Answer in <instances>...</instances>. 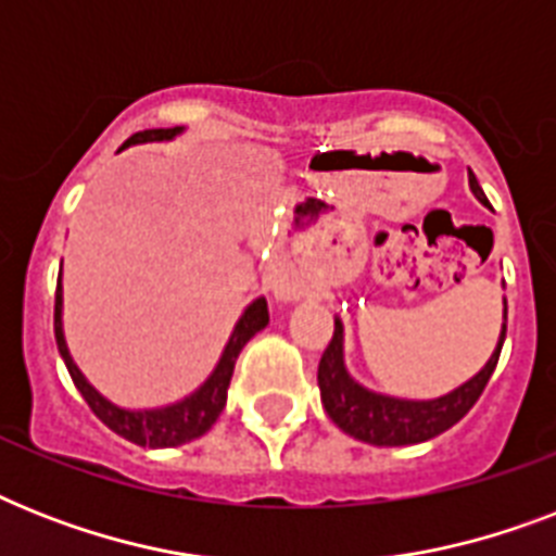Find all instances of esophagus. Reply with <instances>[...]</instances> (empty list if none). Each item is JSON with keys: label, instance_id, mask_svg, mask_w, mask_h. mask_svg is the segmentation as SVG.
<instances>
[{"label": "esophagus", "instance_id": "obj_1", "mask_svg": "<svg viewBox=\"0 0 556 556\" xmlns=\"http://www.w3.org/2000/svg\"><path fill=\"white\" fill-rule=\"evenodd\" d=\"M270 291H274V296H277L279 303H291V300H296V296H300V288H296V282L288 277H274V282H270Z\"/></svg>", "mask_w": 556, "mask_h": 556}]
</instances>
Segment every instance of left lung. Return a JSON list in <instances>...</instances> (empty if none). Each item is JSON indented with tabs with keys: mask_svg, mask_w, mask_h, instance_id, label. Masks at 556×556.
Listing matches in <instances>:
<instances>
[{
	"mask_svg": "<svg viewBox=\"0 0 556 556\" xmlns=\"http://www.w3.org/2000/svg\"><path fill=\"white\" fill-rule=\"evenodd\" d=\"M470 190L482 204H488L482 187L476 181V176H467ZM502 331L496 340L493 355L488 357V364L476 371L473 378L465 380L462 387H456L447 395L427 397V401H413V397H395L387 392H375V389L364 387L361 380L352 378V371L346 366V352H343V323L334 317V338H331L329 349L323 352L320 369H317V383H320V397L326 413L340 430L352 435L357 441L375 444V447H404V444H421L444 430H450L453 424H458L470 413V406L479 401V395L488 387L496 361H500L502 343H505V323H508V303H502Z\"/></svg>",
	"mask_w": 556,
	"mask_h": 556,
	"instance_id": "1",
	"label": "left lung"
}]
</instances>
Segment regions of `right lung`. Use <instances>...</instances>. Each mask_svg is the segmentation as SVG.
<instances>
[{"label": "right lung", "instance_id": "obj_1", "mask_svg": "<svg viewBox=\"0 0 556 556\" xmlns=\"http://www.w3.org/2000/svg\"><path fill=\"white\" fill-rule=\"evenodd\" d=\"M178 135H185V126H176V129H143V132L132 135L121 150L135 147V143L173 141ZM265 326H268V303H265V296H256V300L244 308L242 317L236 320L233 331H230V338H227L225 349H222V357H218L213 371L204 378V383H201L199 389H192L190 395L178 397L173 404L150 406V409H129V406H117L112 404L106 395H100L98 389L86 380L80 366L74 364L63 331V274L56 279L54 338L56 349H60V357L65 361V369L72 375L74 387L80 389V395L86 397V404L91 406V413L98 415L109 430L117 432V435H124V439L132 441V444H141V447H178V444H187V441L192 439H201V435L216 424L222 409H225L227 387H230V378H233L236 357H239V352L244 349V343H248L256 331L265 329Z\"/></svg>", "mask_w": 556, "mask_h": 556}]
</instances>
